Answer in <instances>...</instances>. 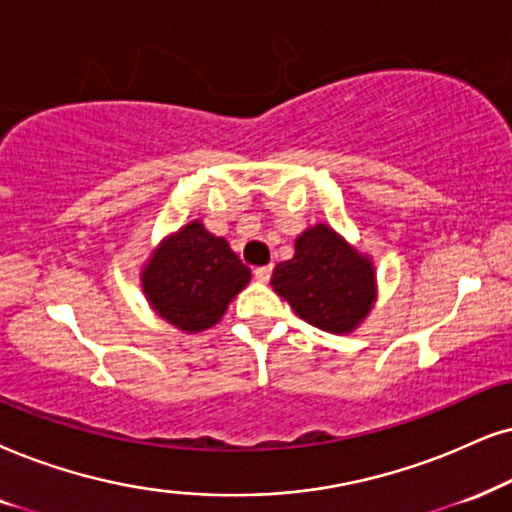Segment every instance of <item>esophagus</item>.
<instances>
[{
	"instance_id": "1",
	"label": "esophagus",
	"mask_w": 512,
	"mask_h": 512,
	"mask_svg": "<svg viewBox=\"0 0 512 512\" xmlns=\"http://www.w3.org/2000/svg\"><path fill=\"white\" fill-rule=\"evenodd\" d=\"M271 264L269 267H257L255 271H252V274H255V281H260V283H269V278H271Z\"/></svg>"
}]
</instances>
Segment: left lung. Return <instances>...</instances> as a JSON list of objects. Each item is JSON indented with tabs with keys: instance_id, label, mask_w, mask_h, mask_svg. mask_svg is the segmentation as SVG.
I'll use <instances>...</instances> for the list:
<instances>
[{
	"instance_id": "obj_1",
	"label": "left lung",
	"mask_w": 512,
	"mask_h": 512,
	"mask_svg": "<svg viewBox=\"0 0 512 512\" xmlns=\"http://www.w3.org/2000/svg\"><path fill=\"white\" fill-rule=\"evenodd\" d=\"M271 286L300 319L335 335L352 333L375 302L371 257L326 224L297 236L293 260L276 264Z\"/></svg>"
}]
</instances>
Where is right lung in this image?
<instances>
[{
    "mask_svg": "<svg viewBox=\"0 0 512 512\" xmlns=\"http://www.w3.org/2000/svg\"><path fill=\"white\" fill-rule=\"evenodd\" d=\"M248 281L250 269L198 219L167 236L141 271L155 314L186 333L215 326Z\"/></svg>",
    "mask_w": 512,
    "mask_h": 512,
    "instance_id": "obj_1",
    "label": "right lung"
}]
</instances>
